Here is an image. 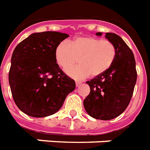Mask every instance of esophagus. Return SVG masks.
<instances>
[{
	"label": "esophagus",
	"instance_id": "esophagus-1",
	"mask_svg": "<svg viewBox=\"0 0 150 150\" xmlns=\"http://www.w3.org/2000/svg\"><path fill=\"white\" fill-rule=\"evenodd\" d=\"M81 83H82V82H80V81H76V82H75V85H76V86H79Z\"/></svg>",
	"mask_w": 150,
	"mask_h": 150
}]
</instances>
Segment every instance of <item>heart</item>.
Returning a JSON list of instances; mask_svg holds the SVG:
<instances>
[{"mask_svg":"<svg viewBox=\"0 0 150 150\" xmlns=\"http://www.w3.org/2000/svg\"><path fill=\"white\" fill-rule=\"evenodd\" d=\"M116 57V47L111 41L93 36H79L70 42H61L55 50V59L59 66L66 69L76 62L80 64L66 70L75 79L96 77L112 66Z\"/></svg>","mask_w":150,"mask_h":150,"instance_id":"obj_1","label":"heart"}]
</instances>
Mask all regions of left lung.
<instances>
[{
  "instance_id": "obj_1",
  "label": "left lung",
  "mask_w": 150,
  "mask_h": 150,
  "mask_svg": "<svg viewBox=\"0 0 150 150\" xmlns=\"http://www.w3.org/2000/svg\"><path fill=\"white\" fill-rule=\"evenodd\" d=\"M105 37L116 47V57L106 71L86 82L91 91L84 99L83 106L92 117L110 120L122 114L128 106L137 81V71L133 52L125 41L115 33H106Z\"/></svg>"
}]
</instances>
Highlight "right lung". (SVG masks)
<instances>
[{
    "label": "right lung",
    "instance_id": "add662e5",
    "mask_svg": "<svg viewBox=\"0 0 150 150\" xmlns=\"http://www.w3.org/2000/svg\"><path fill=\"white\" fill-rule=\"evenodd\" d=\"M69 35L58 32L35 33L15 47L8 73L13 100L24 114L44 117L60 109L75 81L59 68L55 50Z\"/></svg>",
    "mask_w": 150,
    "mask_h": 150
}]
</instances>
